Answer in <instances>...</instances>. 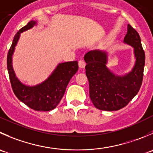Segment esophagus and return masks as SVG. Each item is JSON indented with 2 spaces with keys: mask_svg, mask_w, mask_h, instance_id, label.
I'll return each mask as SVG.
<instances>
[{
  "mask_svg": "<svg viewBox=\"0 0 153 153\" xmlns=\"http://www.w3.org/2000/svg\"><path fill=\"white\" fill-rule=\"evenodd\" d=\"M78 66H79V67L81 68V69L84 68L86 66L85 61H84V60H80L79 61H78Z\"/></svg>",
  "mask_w": 153,
  "mask_h": 153,
  "instance_id": "1",
  "label": "esophagus"
}]
</instances>
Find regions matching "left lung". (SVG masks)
<instances>
[{"label":"left lung","instance_id":"1","mask_svg":"<svg viewBox=\"0 0 153 153\" xmlns=\"http://www.w3.org/2000/svg\"><path fill=\"white\" fill-rule=\"evenodd\" d=\"M124 42L134 48L136 58L132 70L124 76L115 75L107 68L108 54L105 51L93 50L84 55L90 97L94 106L99 110L113 111L124 108L141 87L145 53L138 33L130 25H128Z\"/></svg>","mask_w":153,"mask_h":153}]
</instances>
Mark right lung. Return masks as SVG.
<instances>
[{
  "label": "right lung",
  "instance_id": "1",
  "mask_svg": "<svg viewBox=\"0 0 153 153\" xmlns=\"http://www.w3.org/2000/svg\"><path fill=\"white\" fill-rule=\"evenodd\" d=\"M36 22L30 21L21 28L15 35L7 54V69L12 88L16 97L35 111H48L54 109L64 95L66 88L72 77L78 69L77 61L59 63L55 70L42 84L28 87L22 84L16 77L12 66V56L21 33L32 28Z\"/></svg>",
  "mask_w": 153,
  "mask_h": 153
}]
</instances>
